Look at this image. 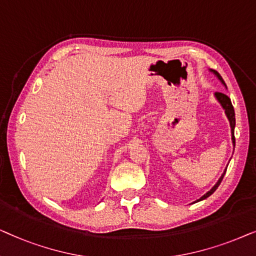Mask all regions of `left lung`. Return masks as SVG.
Returning a JSON list of instances; mask_svg holds the SVG:
<instances>
[{"label": "left lung", "instance_id": "left-lung-1", "mask_svg": "<svg viewBox=\"0 0 256 256\" xmlns=\"http://www.w3.org/2000/svg\"><path fill=\"white\" fill-rule=\"evenodd\" d=\"M210 72H213L214 74H216V76L218 77V80H219L221 83H222L224 86H226V83H224V80H222V77L220 76V74L218 72V71H216V70H212L210 69ZM214 96H216V98L218 100V102H219V103L221 104V106H222V108L224 110V114H226V116H227V118H228V120H230V131H232V142H233V145L235 146V137H234V128H235V112H234V108H233V105H232V102H230V97L227 96V94H221V92H216V94H214ZM227 170V168H226ZM226 170H224V172L222 173V176H220V179L218 180V182L216 184V185H214L212 188H210L208 192H207L206 194H204V196L200 198V199H198L196 202H202V200H204V199H206V198H208L210 196H212V194L216 192V190L218 188V187H219V185H220V182H222V179H224V173H226Z\"/></svg>", "mask_w": 256, "mask_h": 256}]
</instances>
